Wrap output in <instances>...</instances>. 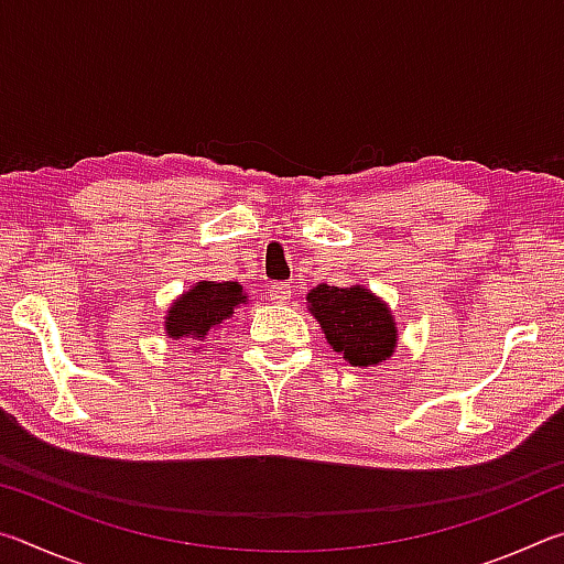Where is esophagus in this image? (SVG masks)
<instances>
[{
  "instance_id": "1",
  "label": "esophagus",
  "mask_w": 564,
  "mask_h": 564,
  "mask_svg": "<svg viewBox=\"0 0 564 564\" xmlns=\"http://www.w3.org/2000/svg\"><path fill=\"white\" fill-rule=\"evenodd\" d=\"M291 295H293L291 283H275V285H271V301L273 303H289Z\"/></svg>"
}]
</instances>
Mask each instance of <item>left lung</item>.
I'll return each instance as SVG.
<instances>
[{"instance_id":"obj_1","label":"left lung","mask_w":564,"mask_h":564,"mask_svg":"<svg viewBox=\"0 0 564 564\" xmlns=\"http://www.w3.org/2000/svg\"><path fill=\"white\" fill-rule=\"evenodd\" d=\"M305 301L326 333L330 348L350 366H378L395 352L398 328L393 313L366 285L338 289L321 283L305 295Z\"/></svg>"}]
</instances>
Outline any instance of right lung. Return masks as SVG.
<instances>
[{
	"mask_svg": "<svg viewBox=\"0 0 564 564\" xmlns=\"http://www.w3.org/2000/svg\"><path fill=\"white\" fill-rule=\"evenodd\" d=\"M246 299L241 285L234 281H198L171 303L164 321L166 336L174 340H204L226 318H231Z\"/></svg>",
	"mask_w": 564,
	"mask_h": 564,
	"instance_id": "obj_1",
	"label": "right lung"
}]
</instances>
